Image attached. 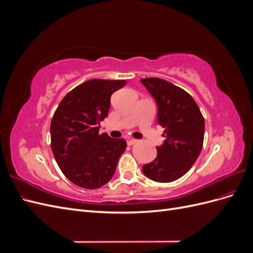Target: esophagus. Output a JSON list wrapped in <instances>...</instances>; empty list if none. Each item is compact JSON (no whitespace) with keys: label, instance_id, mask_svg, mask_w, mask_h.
I'll return each instance as SVG.
<instances>
[{"label":"esophagus","instance_id":"34e87169","mask_svg":"<svg viewBox=\"0 0 253 253\" xmlns=\"http://www.w3.org/2000/svg\"><path fill=\"white\" fill-rule=\"evenodd\" d=\"M137 142H138V140H137V139H134V138H132V139H128V140H127V144H128V145H133V144H135V143H137Z\"/></svg>","mask_w":253,"mask_h":253}]
</instances>
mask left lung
I'll list each match as a JSON object with an SVG mask.
<instances>
[{"label":"left lung","instance_id":"left-lung-1","mask_svg":"<svg viewBox=\"0 0 253 253\" xmlns=\"http://www.w3.org/2000/svg\"><path fill=\"white\" fill-rule=\"evenodd\" d=\"M157 103V121L165 127L164 143L157 157L142 167L148 178L171 182L185 175L200 156L205 120L200 108L186 90L160 78L140 80Z\"/></svg>","mask_w":253,"mask_h":253}]
</instances>
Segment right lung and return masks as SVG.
<instances>
[{
    "mask_svg": "<svg viewBox=\"0 0 253 253\" xmlns=\"http://www.w3.org/2000/svg\"><path fill=\"white\" fill-rule=\"evenodd\" d=\"M126 80L91 79L76 86L61 100L50 124L52 154L62 173L84 189L110 181L118 159L126 149L124 138L99 134L108 116L111 96Z\"/></svg>",
    "mask_w": 253,
    "mask_h": 253,
    "instance_id": "right-lung-1",
    "label": "right lung"
}]
</instances>
